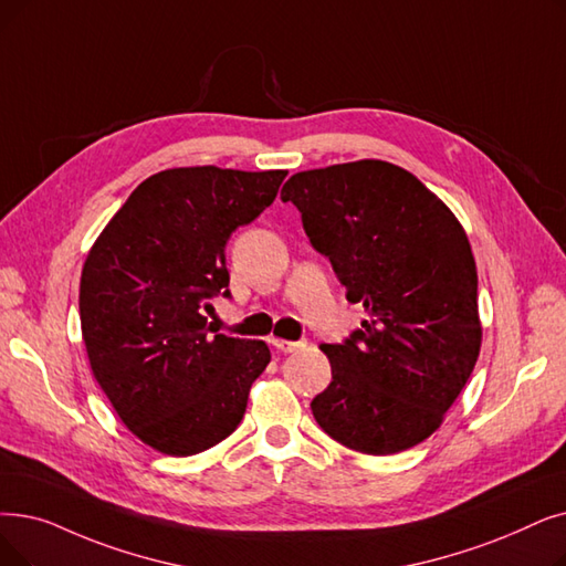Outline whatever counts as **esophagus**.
<instances>
[{
  "label": "esophagus",
  "instance_id": "34e87169",
  "mask_svg": "<svg viewBox=\"0 0 566 566\" xmlns=\"http://www.w3.org/2000/svg\"><path fill=\"white\" fill-rule=\"evenodd\" d=\"M270 342H273V347L282 354H293V352H298L303 347V342H291V339H275L273 337Z\"/></svg>",
  "mask_w": 566,
  "mask_h": 566
}]
</instances>
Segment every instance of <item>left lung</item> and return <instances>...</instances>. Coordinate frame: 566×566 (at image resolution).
Here are the masks:
<instances>
[{"mask_svg": "<svg viewBox=\"0 0 566 566\" xmlns=\"http://www.w3.org/2000/svg\"><path fill=\"white\" fill-rule=\"evenodd\" d=\"M280 199L298 208L347 301L370 314L342 344L322 347L333 381L312 400L316 423L370 455L421 444L481 349L470 240L419 178L379 159L303 170Z\"/></svg>", "mask_w": 566, "mask_h": 566, "instance_id": "1", "label": "left lung"}]
</instances>
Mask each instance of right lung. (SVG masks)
Listing matches in <instances>:
<instances>
[{"label":"right lung","mask_w":566,"mask_h":566,"mask_svg":"<svg viewBox=\"0 0 566 566\" xmlns=\"http://www.w3.org/2000/svg\"><path fill=\"white\" fill-rule=\"evenodd\" d=\"M286 170L196 166L140 182L87 254L81 326L92 373L125 426L166 455H193L242 421L270 363L261 339L217 333L231 298L227 242L275 201Z\"/></svg>","instance_id":"1"}]
</instances>
